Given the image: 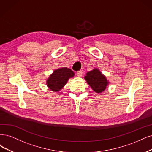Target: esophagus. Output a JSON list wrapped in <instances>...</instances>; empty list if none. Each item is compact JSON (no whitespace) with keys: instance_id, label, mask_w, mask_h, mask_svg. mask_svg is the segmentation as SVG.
<instances>
[{"instance_id":"esophagus-1","label":"esophagus","mask_w":152,"mask_h":152,"mask_svg":"<svg viewBox=\"0 0 152 152\" xmlns=\"http://www.w3.org/2000/svg\"><path fill=\"white\" fill-rule=\"evenodd\" d=\"M76 75H77V76H79V77L82 76V75H83V72H82V71H77V72H76Z\"/></svg>"}]
</instances>
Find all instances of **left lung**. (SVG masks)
<instances>
[{
  "instance_id": "8db88e82",
  "label": "left lung",
  "mask_w": 152,
  "mask_h": 152,
  "mask_svg": "<svg viewBox=\"0 0 152 152\" xmlns=\"http://www.w3.org/2000/svg\"><path fill=\"white\" fill-rule=\"evenodd\" d=\"M85 79L92 90L99 94L104 91L109 85L106 77L96 68L88 72Z\"/></svg>"
}]
</instances>
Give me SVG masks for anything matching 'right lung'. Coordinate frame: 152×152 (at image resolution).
I'll use <instances>...</instances> for the list:
<instances>
[{"label": "right lung", "instance_id": "obj_1", "mask_svg": "<svg viewBox=\"0 0 152 152\" xmlns=\"http://www.w3.org/2000/svg\"><path fill=\"white\" fill-rule=\"evenodd\" d=\"M75 76L71 69L67 67H62L56 69L47 80V85L52 91H60L66 84L69 78Z\"/></svg>", "mask_w": 152, "mask_h": 152}]
</instances>
